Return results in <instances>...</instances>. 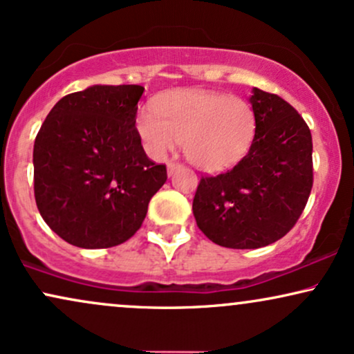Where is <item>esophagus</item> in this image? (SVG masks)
Instances as JSON below:
<instances>
[{
  "label": "esophagus",
  "mask_w": 354,
  "mask_h": 354,
  "mask_svg": "<svg viewBox=\"0 0 354 354\" xmlns=\"http://www.w3.org/2000/svg\"><path fill=\"white\" fill-rule=\"evenodd\" d=\"M180 167H182L180 164H177V162H169V164H167V174H169V177L174 176V172H176V170L180 169Z\"/></svg>",
  "instance_id": "34e87169"
}]
</instances>
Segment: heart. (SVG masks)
Returning a JSON list of instances; mask_svg holds the SVG:
<instances>
[{
	"label": "heart",
	"mask_w": 354,
	"mask_h": 354,
	"mask_svg": "<svg viewBox=\"0 0 354 354\" xmlns=\"http://www.w3.org/2000/svg\"><path fill=\"white\" fill-rule=\"evenodd\" d=\"M136 133L152 159H164L178 141L190 164L216 172L236 165L256 136V113L246 100L198 88L178 90L138 111Z\"/></svg>",
	"instance_id": "b5f03b06"
}]
</instances>
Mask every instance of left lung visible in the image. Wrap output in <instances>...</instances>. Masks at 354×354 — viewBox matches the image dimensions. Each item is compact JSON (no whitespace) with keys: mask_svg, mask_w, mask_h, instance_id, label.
<instances>
[{"mask_svg":"<svg viewBox=\"0 0 354 354\" xmlns=\"http://www.w3.org/2000/svg\"><path fill=\"white\" fill-rule=\"evenodd\" d=\"M256 136L228 172L202 177L194 216L213 243L256 250L276 243L302 215L313 184L312 134L302 116L277 95L251 90Z\"/></svg>","mask_w":354,"mask_h":354,"instance_id":"left-lung-1","label":"left lung"}]
</instances>
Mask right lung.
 Segmentation results:
<instances>
[{
	"label": "right lung",
	"mask_w": 354,
	"mask_h": 354,
	"mask_svg": "<svg viewBox=\"0 0 354 354\" xmlns=\"http://www.w3.org/2000/svg\"><path fill=\"white\" fill-rule=\"evenodd\" d=\"M141 85H90L55 103L34 142V195L49 228L73 246L100 250L141 228L167 180L136 133Z\"/></svg>",
	"instance_id": "1"
}]
</instances>
